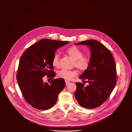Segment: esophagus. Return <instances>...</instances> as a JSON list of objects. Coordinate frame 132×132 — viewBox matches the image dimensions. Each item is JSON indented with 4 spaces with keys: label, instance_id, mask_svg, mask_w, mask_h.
<instances>
[{
    "label": "esophagus",
    "instance_id": "esophagus-1",
    "mask_svg": "<svg viewBox=\"0 0 132 132\" xmlns=\"http://www.w3.org/2000/svg\"><path fill=\"white\" fill-rule=\"evenodd\" d=\"M65 84H66L67 85H68L70 83V82L69 81H68V80H65Z\"/></svg>",
    "mask_w": 132,
    "mask_h": 132
}]
</instances>
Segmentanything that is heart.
<instances>
[{
	"mask_svg": "<svg viewBox=\"0 0 132 132\" xmlns=\"http://www.w3.org/2000/svg\"><path fill=\"white\" fill-rule=\"evenodd\" d=\"M67 54L74 60L73 64L78 69L84 71L87 69L90 63V58L87 56H83L82 51L76 47H72L67 50ZM52 63L55 67L59 66V58L58 55L55 54L52 58ZM77 75L75 70H62L60 71L58 75L59 77L66 80H71Z\"/></svg>",
	"mask_w": 132,
	"mask_h": 132,
	"instance_id": "1",
	"label": "heart"
}]
</instances>
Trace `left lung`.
I'll return each mask as SVG.
<instances>
[{
  "instance_id": "8db88e82",
  "label": "left lung",
  "mask_w": 132,
  "mask_h": 132,
  "mask_svg": "<svg viewBox=\"0 0 132 132\" xmlns=\"http://www.w3.org/2000/svg\"><path fill=\"white\" fill-rule=\"evenodd\" d=\"M77 45H86L90 48V63L79 78L87 79L88 85L76 82L75 98L83 108L94 109L102 105L109 97L116 83V69L113 56L107 47L100 42L87 40Z\"/></svg>"
}]
</instances>
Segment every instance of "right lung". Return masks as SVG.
I'll return each mask as SVG.
<instances>
[{
  "label": "right lung",
  "instance_id": "obj_1",
  "mask_svg": "<svg viewBox=\"0 0 132 132\" xmlns=\"http://www.w3.org/2000/svg\"><path fill=\"white\" fill-rule=\"evenodd\" d=\"M69 44L68 41L42 39L27 48L19 61L17 79L26 102L38 110H48L56 103L58 94L64 88L62 78L44 82L45 75L55 76L52 63L57 49Z\"/></svg>",
  "mask_w": 132,
  "mask_h": 132
}]
</instances>
